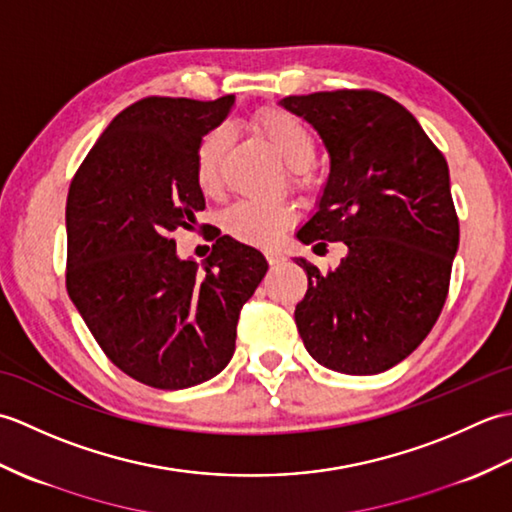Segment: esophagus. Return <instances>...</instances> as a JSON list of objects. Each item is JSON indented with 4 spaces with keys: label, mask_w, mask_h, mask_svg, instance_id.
Masks as SVG:
<instances>
[{
    "label": "esophagus",
    "mask_w": 512,
    "mask_h": 512,
    "mask_svg": "<svg viewBox=\"0 0 512 512\" xmlns=\"http://www.w3.org/2000/svg\"><path fill=\"white\" fill-rule=\"evenodd\" d=\"M266 259H268V264H270V266H279V264H284V262H286V257L281 255V253H277V250H268V253H266Z\"/></svg>",
    "instance_id": "obj_1"
}]
</instances>
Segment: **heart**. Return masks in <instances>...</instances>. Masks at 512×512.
Returning a JSON list of instances; mask_svg holds the SVG:
<instances>
[{"label": "heart", "mask_w": 512, "mask_h": 512, "mask_svg": "<svg viewBox=\"0 0 512 512\" xmlns=\"http://www.w3.org/2000/svg\"><path fill=\"white\" fill-rule=\"evenodd\" d=\"M253 129L270 149L290 167L295 184L308 182V167L317 154V140L295 114L284 110H262L253 118ZM228 147V132L222 127L206 134L195 151V182L206 195H215L222 187V162ZM295 206L286 200L255 202L242 200L224 213V228L246 244L268 246L295 220Z\"/></svg>", "instance_id": "b5f03b06"}]
</instances>
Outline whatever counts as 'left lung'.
<instances>
[{
	"label": "left lung",
	"mask_w": 512,
	"mask_h": 512,
	"mask_svg": "<svg viewBox=\"0 0 512 512\" xmlns=\"http://www.w3.org/2000/svg\"><path fill=\"white\" fill-rule=\"evenodd\" d=\"M330 154L319 209L297 231L312 250L343 242L339 268L306 270L295 308L319 365L369 376L398 365L427 339L449 295L460 224L449 165L411 112L374 90L286 96Z\"/></svg>",
	"instance_id": "1"
}]
</instances>
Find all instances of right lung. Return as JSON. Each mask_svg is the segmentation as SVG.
<instances>
[{"label": "right lung", "instance_id": "1", "mask_svg": "<svg viewBox=\"0 0 512 512\" xmlns=\"http://www.w3.org/2000/svg\"><path fill=\"white\" fill-rule=\"evenodd\" d=\"M233 105V94L140 99L107 125L68 191V295L105 356L156 389L222 372L239 312L268 270L257 248L220 231L202 268L171 239L204 211L195 151Z\"/></svg>", "mask_w": 512, "mask_h": 512}]
</instances>
